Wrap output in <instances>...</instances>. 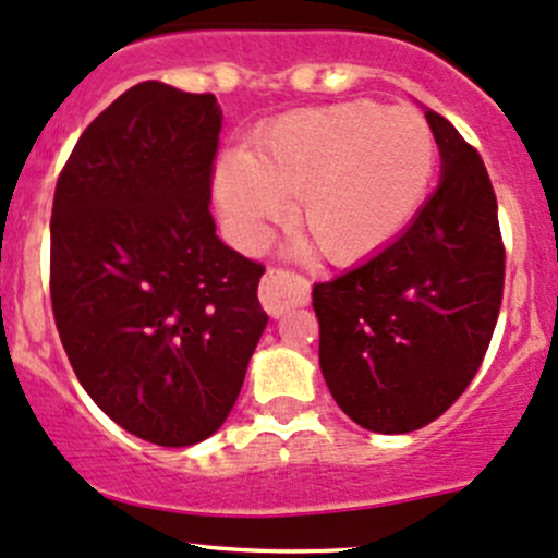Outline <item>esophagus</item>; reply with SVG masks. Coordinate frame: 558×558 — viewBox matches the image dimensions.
<instances>
[{"mask_svg":"<svg viewBox=\"0 0 558 558\" xmlns=\"http://www.w3.org/2000/svg\"><path fill=\"white\" fill-rule=\"evenodd\" d=\"M308 301V281L295 271L268 268L260 281V303L271 317H279L287 308L303 306Z\"/></svg>","mask_w":558,"mask_h":558,"instance_id":"obj_1","label":"esophagus"}]
</instances>
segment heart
<instances>
[{"instance_id": "b5f03b06", "label": "heart", "mask_w": 558, "mask_h": 558, "mask_svg": "<svg viewBox=\"0 0 558 558\" xmlns=\"http://www.w3.org/2000/svg\"><path fill=\"white\" fill-rule=\"evenodd\" d=\"M438 147L427 120L371 99L281 114L250 150L215 171V195L233 239L257 246L295 195L292 220L332 263L389 244L427 198ZM303 241V239H301Z\"/></svg>"}]
</instances>
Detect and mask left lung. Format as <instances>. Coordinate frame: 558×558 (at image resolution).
<instances>
[{
	"label": "left lung",
	"instance_id": "left-lung-1",
	"mask_svg": "<svg viewBox=\"0 0 558 558\" xmlns=\"http://www.w3.org/2000/svg\"><path fill=\"white\" fill-rule=\"evenodd\" d=\"M440 182L371 260L314 284L319 367L371 433L403 435L457 403L489 349L505 287L497 198L475 147L427 109Z\"/></svg>",
	"mask_w": 558,
	"mask_h": 558
}]
</instances>
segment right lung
Segmentation results:
<instances>
[{"mask_svg":"<svg viewBox=\"0 0 558 558\" xmlns=\"http://www.w3.org/2000/svg\"><path fill=\"white\" fill-rule=\"evenodd\" d=\"M211 94L134 85L74 145L50 220L66 357L112 422L158 446L215 435L268 325L266 268L217 239Z\"/></svg>","mask_w":558,"mask_h":558,"instance_id":"right-lung-1","label":"right lung"}]
</instances>
